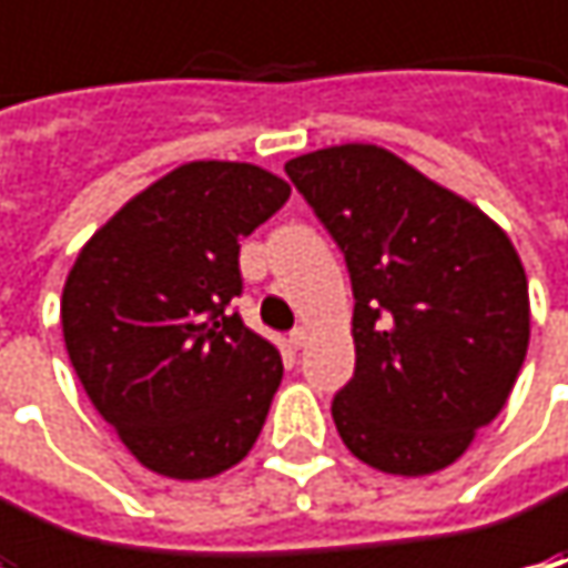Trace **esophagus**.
<instances>
[{
    "mask_svg": "<svg viewBox=\"0 0 568 568\" xmlns=\"http://www.w3.org/2000/svg\"><path fill=\"white\" fill-rule=\"evenodd\" d=\"M291 347H296V351H300V347H306V341H310V332H306V328H294V332H291Z\"/></svg>",
    "mask_w": 568,
    "mask_h": 568,
    "instance_id": "obj_1",
    "label": "esophagus"
}]
</instances>
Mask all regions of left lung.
<instances>
[{
    "instance_id": "8db88e82",
    "label": "left lung",
    "mask_w": 568,
    "mask_h": 568,
    "mask_svg": "<svg viewBox=\"0 0 568 568\" xmlns=\"http://www.w3.org/2000/svg\"><path fill=\"white\" fill-rule=\"evenodd\" d=\"M344 252L357 366L332 402L369 468L420 477L465 455L528 354V277L490 217L376 144L284 164Z\"/></svg>"
}]
</instances>
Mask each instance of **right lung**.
Here are the masks:
<instances>
[{"instance_id": "right-lung-1", "label": "right lung", "mask_w": 568, "mask_h": 568, "mask_svg": "<svg viewBox=\"0 0 568 568\" xmlns=\"http://www.w3.org/2000/svg\"><path fill=\"white\" fill-rule=\"evenodd\" d=\"M287 199L262 166L192 161L78 252L62 291L65 351L144 468L202 480L255 446L284 366L227 306L243 294L240 240Z\"/></svg>"}]
</instances>
